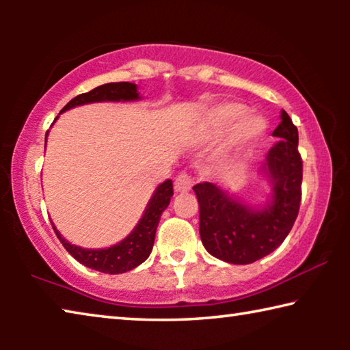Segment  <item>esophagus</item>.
<instances>
[{
    "mask_svg": "<svg viewBox=\"0 0 350 350\" xmlns=\"http://www.w3.org/2000/svg\"><path fill=\"white\" fill-rule=\"evenodd\" d=\"M193 180L188 174H179L174 179V191L176 193H187L191 189Z\"/></svg>",
    "mask_w": 350,
    "mask_h": 350,
    "instance_id": "esophagus-1",
    "label": "esophagus"
}]
</instances>
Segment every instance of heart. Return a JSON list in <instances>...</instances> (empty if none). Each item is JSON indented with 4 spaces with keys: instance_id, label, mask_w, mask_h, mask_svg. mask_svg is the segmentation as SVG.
Returning <instances> with one entry per match:
<instances>
[{
    "instance_id": "obj_1",
    "label": "heart",
    "mask_w": 350,
    "mask_h": 350,
    "mask_svg": "<svg viewBox=\"0 0 350 350\" xmlns=\"http://www.w3.org/2000/svg\"><path fill=\"white\" fill-rule=\"evenodd\" d=\"M205 125L213 133L228 129L221 148L222 154L245 150L256 145L267 131V122L256 112H247L239 102H222L205 112Z\"/></svg>"
}]
</instances>
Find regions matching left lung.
Returning a JSON list of instances; mask_svg holds the SVG:
<instances>
[{
  "mask_svg": "<svg viewBox=\"0 0 350 350\" xmlns=\"http://www.w3.org/2000/svg\"><path fill=\"white\" fill-rule=\"evenodd\" d=\"M271 135L278 142L260 165L271 189L264 205L247 204L211 182L193 187L199 200V233L205 250L228 264H252L275 252L298 216L303 161L298 152V129L284 109Z\"/></svg>",
  "mask_w": 350,
  "mask_h": 350,
  "instance_id": "left-lung-1",
  "label": "left lung"
}]
</instances>
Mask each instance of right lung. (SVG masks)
Wrapping results in <instances>:
<instances>
[{
	"label": "right lung",
	"mask_w": 350,
	"mask_h": 350,
	"mask_svg": "<svg viewBox=\"0 0 350 350\" xmlns=\"http://www.w3.org/2000/svg\"><path fill=\"white\" fill-rule=\"evenodd\" d=\"M140 98L142 97L139 94L137 85H134V83H106V85L94 88L90 92L80 94V96L74 97L66 106H64L62 112L69 111L75 108V106L81 105L100 102H137ZM57 118L58 116L55 117V120ZM54 123H52V125H54ZM171 198H173V182L167 179L154 189L150 202H148L144 215H142L137 225L133 228V232L129 233L125 239H122L120 242H117V244L106 248H83L70 244V242L64 239L62 233L58 232L54 222L51 224L63 247L66 248L70 256L75 258L80 264L86 265V267H90L92 270L102 271V273H125V271L133 270L142 262H145L148 256L151 254L159 221H161L163 210L170 205Z\"/></svg>",
	"instance_id": "obj_1"
}]
</instances>
